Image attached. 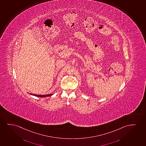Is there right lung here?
<instances>
[{
  "mask_svg": "<svg viewBox=\"0 0 146 146\" xmlns=\"http://www.w3.org/2000/svg\"><path fill=\"white\" fill-rule=\"evenodd\" d=\"M30 95H33V96H36V97H42V98H44V97H49V96H51L52 95V94H49V95H35V94H30Z\"/></svg>",
  "mask_w": 146,
  "mask_h": 146,
  "instance_id": "right-lung-1",
  "label": "right lung"
}]
</instances>
